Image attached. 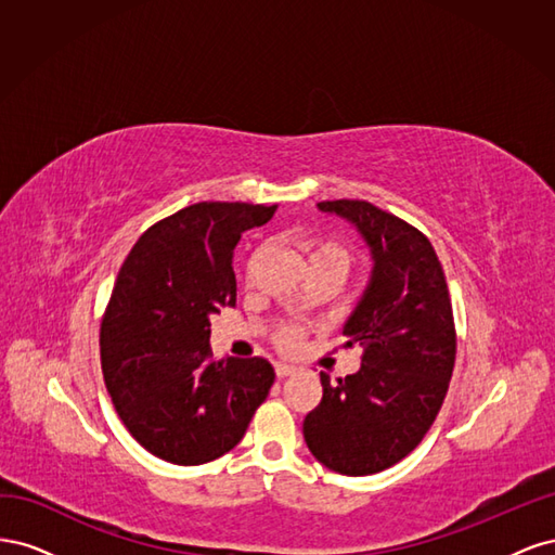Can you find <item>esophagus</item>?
Listing matches in <instances>:
<instances>
[{
	"label": "esophagus",
	"instance_id": "1",
	"mask_svg": "<svg viewBox=\"0 0 555 555\" xmlns=\"http://www.w3.org/2000/svg\"><path fill=\"white\" fill-rule=\"evenodd\" d=\"M275 373H278V377H289V375L296 373V365H292V363H275Z\"/></svg>",
	"mask_w": 555,
	"mask_h": 555
}]
</instances>
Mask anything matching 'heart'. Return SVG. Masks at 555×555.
Segmentation results:
<instances>
[{"mask_svg":"<svg viewBox=\"0 0 555 555\" xmlns=\"http://www.w3.org/2000/svg\"><path fill=\"white\" fill-rule=\"evenodd\" d=\"M306 251H308V259L310 266H340L343 271L349 268V251L343 243L333 241V238H310L306 241ZM300 333L296 328H284L278 335V343L284 349H294L298 345Z\"/></svg>","mask_w":555,"mask_h":555,"instance_id":"1","label":"heart"}]
</instances>
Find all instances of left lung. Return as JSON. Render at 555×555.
I'll return each mask as SVG.
<instances>
[{
  "mask_svg": "<svg viewBox=\"0 0 555 555\" xmlns=\"http://www.w3.org/2000/svg\"><path fill=\"white\" fill-rule=\"evenodd\" d=\"M371 247L373 271L343 333L361 345L359 373L331 384L306 416L312 456L333 473L363 477L396 465L438 416L456 361L444 271L430 241L367 201H322Z\"/></svg>",
  "mask_w": 555,
  "mask_h": 555,
  "instance_id": "8db88e82",
  "label": "left lung"
}]
</instances>
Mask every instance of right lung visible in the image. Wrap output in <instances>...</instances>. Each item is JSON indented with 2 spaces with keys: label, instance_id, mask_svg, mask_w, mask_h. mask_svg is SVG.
Here are the masks:
<instances>
[{
  "label": "right lung",
  "instance_id": "add662e5",
  "mask_svg": "<svg viewBox=\"0 0 555 555\" xmlns=\"http://www.w3.org/2000/svg\"><path fill=\"white\" fill-rule=\"evenodd\" d=\"M278 206L201 201L150 227L115 280L102 371L143 449L201 465L236 447L275 382L266 359H210V314L236 306L233 249Z\"/></svg>",
  "mask_w": 555,
  "mask_h": 555
}]
</instances>
